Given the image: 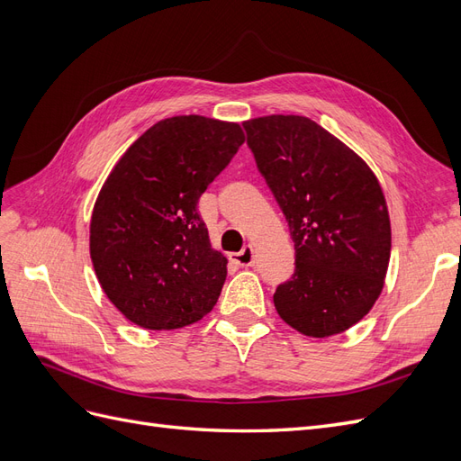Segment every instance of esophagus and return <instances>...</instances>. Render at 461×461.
<instances>
[{
  "label": "esophagus",
  "instance_id": "esophagus-1",
  "mask_svg": "<svg viewBox=\"0 0 461 461\" xmlns=\"http://www.w3.org/2000/svg\"><path fill=\"white\" fill-rule=\"evenodd\" d=\"M230 259L236 263V265H240V267H254V263H256V258H254V248L252 246H244L239 254H232L230 256Z\"/></svg>",
  "mask_w": 461,
  "mask_h": 461
}]
</instances>
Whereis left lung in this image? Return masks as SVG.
Listing matches in <instances>:
<instances>
[{
  "instance_id": "8db88e82",
  "label": "left lung",
  "mask_w": 461,
  "mask_h": 461,
  "mask_svg": "<svg viewBox=\"0 0 461 461\" xmlns=\"http://www.w3.org/2000/svg\"><path fill=\"white\" fill-rule=\"evenodd\" d=\"M244 129L296 249L294 275L273 296L276 313L305 337L344 332L369 313L388 269L390 219L379 180L308 117H258Z\"/></svg>"
}]
</instances>
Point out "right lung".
<instances>
[{
	"label": "right lung",
	"mask_w": 461,
	"mask_h": 461,
	"mask_svg": "<svg viewBox=\"0 0 461 461\" xmlns=\"http://www.w3.org/2000/svg\"><path fill=\"white\" fill-rule=\"evenodd\" d=\"M244 144L239 122L163 119L124 151L92 212L90 258L111 303L149 330L213 310L227 258L212 248L198 200Z\"/></svg>",
	"instance_id": "1"
}]
</instances>
